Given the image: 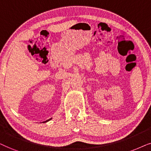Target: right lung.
Returning <instances> with one entry per match:
<instances>
[{
  "instance_id": "add662e5",
  "label": "right lung",
  "mask_w": 151,
  "mask_h": 151,
  "mask_svg": "<svg viewBox=\"0 0 151 151\" xmlns=\"http://www.w3.org/2000/svg\"><path fill=\"white\" fill-rule=\"evenodd\" d=\"M51 119H48V120H47V121H45V122H48V121H50V120Z\"/></svg>"
}]
</instances>
